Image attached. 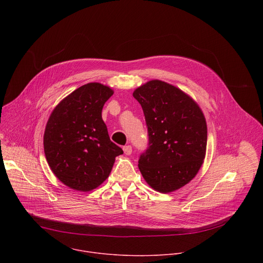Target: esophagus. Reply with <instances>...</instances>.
<instances>
[{
	"label": "esophagus",
	"mask_w": 263,
	"mask_h": 263,
	"mask_svg": "<svg viewBox=\"0 0 263 263\" xmlns=\"http://www.w3.org/2000/svg\"><path fill=\"white\" fill-rule=\"evenodd\" d=\"M123 149H124V153L126 155H131V153H132V146L131 145H125L123 147Z\"/></svg>",
	"instance_id": "esophagus-1"
}]
</instances>
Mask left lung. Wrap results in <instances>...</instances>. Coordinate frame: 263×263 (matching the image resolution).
Instances as JSON below:
<instances>
[{"instance_id":"obj_1","label":"left lung","mask_w":263,"mask_h":263,"mask_svg":"<svg viewBox=\"0 0 263 263\" xmlns=\"http://www.w3.org/2000/svg\"><path fill=\"white\" fill-rule=\"evenodd\" d=\"M148 146L138 160L139 171L153 190L167 194L192 181L203 164L207 125L199 105L178 87L152 80L136 88Z\"/></svg>"}]
</instances>
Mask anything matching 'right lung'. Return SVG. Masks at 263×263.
I'll list each match as a JSON object with an SVG mask.
<instances>
[{
  "mask_svg": "<svg viewBox=\"0 0 263 263\" xmlns=\"http://www.w3.org/2000/svg\"><path fill=\"white\" fill-rule=\"evenodd\" d=\"M114 90L87 83L52 111L44 135L45 155L54 175L69 189L90 192L109 176L123 149L110 140L102 109Z\"/></svg>",
  "mask_w": 263,
  "mask_h": 263,
  "instance_id": "add662e5",
  "label": "right lung"
}]
</instances>
